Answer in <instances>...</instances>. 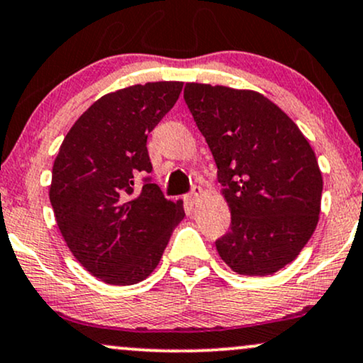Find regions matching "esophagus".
<instances>
[{
	"mask_svg": "<svg viewBox=\"0 0 363 363\" xmlns=\"http://www.w3.org/2000/svg\"><path fill=\"white\" fill-rule=\"evenodd\" d=\"M201 194H203V189H201V187L199 186H194V187H192V191L189 192V194H187L186 196V199L187 201H189V203L191 204H194L196 203V201L197 199H199V196Z\"/></svg>",
	"mask_w": 363,
	"mask_h": 363,
	"instance_id": "obj_1",
	"label": "esophagus"
}]
</instances>
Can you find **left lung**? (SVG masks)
Returning <instances> with one entry per match:
<instances>
[{
  "instance_id": "1",
  "label": "left lung",
  "mask_w": 363,
  "mask_h": 363,
  "mask_svg": "<svg viewBox=\"0 0 363 363\" xmlns=\"http://www.w3.org/2000/svg\"><path fill=\"white\" fill-rule=\"evenodd\" d=\"M184 100L231 211L216 250L238 274L277 273L300 255L318 223L323 179L310 142L258 91L186 84Z\"/></svg>"
}]
</instances>
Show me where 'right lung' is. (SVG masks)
<instances>
[{"instance_id": "1", "label": "right lung", "mask_w": 363, "mask_h": 363, "mask_svg": "<svg viewBox=\"0 0 363 363\" xmlns=\"http://www.w3.org/2000/svg\"><path fill=\"white\" fill-rule=\"evenodd\" d=\"M182 82H152L104 95L73 123L55 159L50 203L67 246L108 284H135L154 272L182 201L164 197L150 177L147 135L177 102Z\"/></svg>"}]
</instances>
